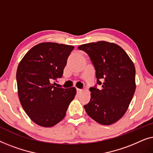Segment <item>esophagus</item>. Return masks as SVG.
I'll return each instance as SVG.
<instances>
[{"instance_id": "esophagus-1", "label": "esophagus", "mask_w": 153, "mask_h": 153, "mask_svg": "<svg viewBox=\"0 0 153 153\" xmlns=\"http://www.w3.org/2000/svg\"><path fill=\"white\" fill-rule=\"evenodd\" d=\"M82 91H83L82 90H81V89H78V88L76 89V93L78 94H80L81 93H82Z\"/></svg>"}]
</instances>
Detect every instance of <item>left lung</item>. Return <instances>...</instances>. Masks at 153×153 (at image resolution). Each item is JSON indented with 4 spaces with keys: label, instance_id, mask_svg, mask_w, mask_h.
<instances>
[{
    "label": "left lung",
    "instance_id": "left-lung-1",
    "mask_svg": "<svg viewBox=\"0 0 153 153\" xmlns=\"http://www.w3.org/2000/svg\"><path fill=\"white\" fill-rule=\"evenodd\" d=\"M79 49L88 54L101 89L91 88V100L84 105L87 114L104 125L116 123L126 113L136 90L135 67L123 48L99 41L81 45Z\"/></svg>",
    "mask_w": 153,
    "mask_h": 153
}]
</instances>
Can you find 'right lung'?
Masks as SVG:
<instances>
[{
	"label": "right lung",
	"instance_id": "obj_1",
	"mask_svg": "<svg viewBox=\"0 0 153 153\" xmlns=\"http://www.w3.org/2000/svg\"><path fill=\"white\" fill-rule=\"evenodd\" d=\"M74 47L55 42H42L26 53L16 70L18 95L30 120L51 127L65 116L76 95L74 87L62 88L51 81L61 78L68 56Z\"/></svg>",
	"mask_w": 153,
	"mask_h": 153
}]
</instances>
